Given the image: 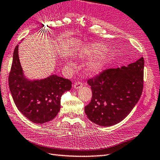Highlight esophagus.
<instances>
[{
  "instance_id": "esophagus-1",
  "label": "esophagus",
  "mask_w": 160,
  "mask_h": 160,
  "mask_svg": "<svg viewBox=\"0 0 160 160\" xmlns=\"http://www.w3.org/2000/svg\"><path fill=\"white\" fill-rule=\"evenodd\" d=\"M82 86H83V84L82 82L78 81V82H76L75 84H73V87H74V88L76 89H78V88H80Z\"/></svg>"
}]
</instances>
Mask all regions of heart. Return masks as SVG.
Masks as SVG:
<instances>
[{
	"instance_id": "heart-1",
	"label": "heart",
	"mask_w": 160,
	"mask_h": 160,
	"mask_svg": "<svg viewBox=\"0 0 160 160\" xmlns=\"http://www.w3.org/2000/svg\"><path fill=\"white\" fill-rule=\"evenodd\" d=\"M104 51L105 48L101 44H95L84 49L83 51V56L87 57V58H94V57H99ZM107 62V57H102V58L93 61L88 65V71L91 72H100L105 67Z\"/></svg>"
}]
</instances>
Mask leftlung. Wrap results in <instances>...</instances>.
Listing matches in <instances>:
<instances>
[{
	"label": "left lung",
	"mask_w": 160,
	"mask_h": 160,
	"mask_svg": "<svg viewBox=\"0 0 160 160\" xmlns=\"http://www.w3.org/2000/svg\"><path fill=\"white\" fill-rule=\"evenodd\" d=\"M144 59L122 68H108L87 80L92 92L84 108L88 119L101 126L116 124L128 115L142 95Z\"/></svg>",
	"instance_id": "left-lung-1"
}]
</instances>
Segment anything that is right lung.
Returning a JSON list of instances; mask_svg holds the SVG:
<instances>
[{"instance_id":"1","label":"right lung","mask_w":160,"mask_h":160,"mask_svg":"<svg viewBox=\"0 0 160 160\" xmlns=\"http://www.w3.org/2000/svg\"><path fill=\"white\" fill-rule=\"evenodd\" d=\"M9 86L12 97L19 111L36 124L51 121L59 113L61 97L72 88V82L62 77L52 75L44 80L33 82L23 76L18 56V44L15 47Z\"/></svg>"}]
</instances>
